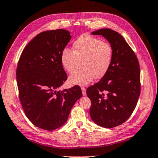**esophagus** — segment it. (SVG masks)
Listing matches in <instances>:
<instances>
[{
	"label": "esophagus",
	"instance_id": "esophagus-1",
	"mask_svg": "<svg viewBox=\"0 0 158 158\" xmlns=\"http://www.w3.org/2000/svg\"><path fill=\"white\" fill-rule=\"evenodd\" d=\"M81 91H82V94L84 96H85V95H86V90H85V88H81Z\"/></svg>",
	"mask_w": 158,
	"mask_h": 158
}]
</instances>
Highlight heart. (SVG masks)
<instances>
[{
	"instance_id": "b5f03b06",
	"label": "heart",
	"mask_w": 158,
	"mask_h": 158,
	"mask_svg": "<svg viewBox=\"0 0 158 158\" xmlns=\"http://www.w3.org/2000/svg\"><path fill=\"white\" fill-rule=\"evenodd\" d=\"M73 49V52L69 49H63L60 56L61 66L69 73L74 71L77 60H82V69L69 76V84L86 85L95 77L102 78L107 73L113 58V49L110 44L84 33L74 41Z\"/></svg>"
}]
</instances>
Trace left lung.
I'll return each mask as SVG.
<instances>
[{"label":"left lung","instance_id":"obj_1","mask_svg":"<svg viewBox=\"0 0 158 158\" xmlns=\"http://www.w3.org/2000/svg\"><path fill=\"white\" fill-rule=\"evenodd\" d=\"M106 39L113 49L110 68L98 83L87 89L91 100L90 116L101 127L123 123L135 110L140 95V68L135 52L121 35L109 28L92 32Z\"/></svg>","mask_w":158,"mask_h":158}]
</instances>
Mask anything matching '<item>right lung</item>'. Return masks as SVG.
<instances>
[{
	"mask_svg": "<svg viewBox=\"0 0 158 158\" xmlns=\"http://www.w3.org/2000/svg\"><path fill=\"white\" fill-rule=\"evenodd\" d=\"M70 39L64 29L42 32L26 45L18 63L17 82L23 111L32 123L45 130L62 126L82 96L79 85L56 90L68 78L60 56Z\"/></svg>",
	"mask_w": 158,
	"mask_h": 158,
	"instance_id": "obj_1",
	"label": "right lung"
}]
</instances>
